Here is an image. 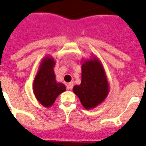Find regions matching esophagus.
Here are the masks:
<instances>
[{"mask_svg":"<svg viewBox=\"0 0 146 146\" xmlns=\"http://www.w3.org/2000/svg\"><path fill=\"white\" fill-rule=\"evenodd\" d=\"M73 82H69L68 84L66 85V88H67V89H73Z\"/></svg>","mask_w":146,"mask_h":146,"instance_id":"obj_1","label":"esophagus"}]
</instances>
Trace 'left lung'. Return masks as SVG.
<instances>
[{
	"label": "left lung",
	"mask_w": 146,
	"mask_h": 146,
	"mask_svg": "<svg viewBox=\"0 0 146 146\" xmlns=\"http://www.w3.org/2000/svg\"><path fill=\"white\" fill-rule=\"evenodd\" d=\"M73 92L85 109H93L102 104L109 93V84L102 63L96 56L82 60V80Z\"/></svg>",
	"instance_id": "left-lung-1"
}]
</instances>
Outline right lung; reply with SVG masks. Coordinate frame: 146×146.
<instances>
[{
    "instance_id": "obj_1",
    "label": "right lung",
    "mask_w": 146,
    "mask_h": 146,
    "mask_svg": "<svg viewBox=\"0 0 146 146\" xmlns=\"http://www.w3.org/2000/svg\"><path fill=\"white\" fill-rule=\"evenodd\" d=\"M56 62L51 56L42 59L34 79L33 89L36 99L45 108H50L60 94L66 91L65 85L57 82L55 77Z\"/></svg>"
}]
</instances>
